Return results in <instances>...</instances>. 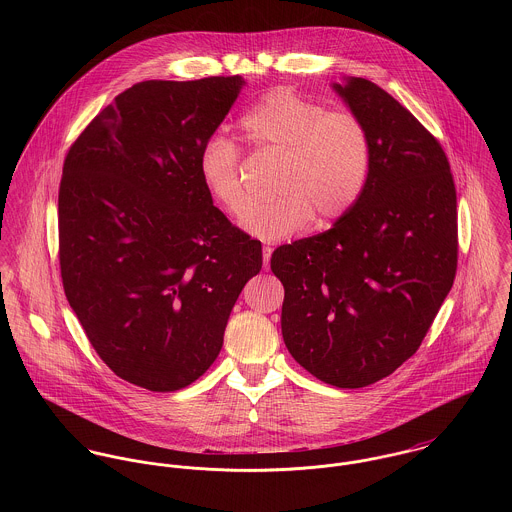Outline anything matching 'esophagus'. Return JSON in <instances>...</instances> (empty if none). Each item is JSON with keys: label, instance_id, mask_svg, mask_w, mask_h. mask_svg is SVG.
I'll return each instance as SVG.
<instances>
[{"label": "esophagus", "instance_id": "obj_1", "mask_svg": "<svg viewBox=\"0 0 512 512\" xmlns=\"http://www.w3.org/2000/svg\"><path fill=\"white\" fill-rule=\"evenodd\" d=\"M272 250H274L272 246H264V248H262V256H264V268H266V270L270 268V258H272Z\"/></svg>", "mask_w": 512, "mask_h": 512}]
</instances>
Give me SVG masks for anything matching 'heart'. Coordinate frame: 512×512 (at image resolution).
<instances>
[{
  "label": "heart",
  "instance_id": "b5f03b06",
  "mask_svg": "<svg viewBox=\"0 0 512 512\" xmlns=\"http://www.w3.org/2000/svg\"><path fill=\"white\" fill-rule=\"evenodd\" d=\"M240 130L256 149L284 155L278 199L254 207L244 228L262 240H284L315 217L331 224L359 203L372 167L365 122L347 110H327L290 88H274L240 118ZM242 151L224 134H211L197 155V171L220 207L242 217L248 193L240 179Z\"/></svg>",
  "mask_w": 512,
  "mask_h": 512
}]
</instances>
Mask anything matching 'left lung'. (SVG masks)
Masks as SVG:
<instances>
[{"label":"left lung","mask_w":512,"mask_h":512,"mask_svg":"<svg viewBox=\"0 0 512 512\" xmlns=\"http://www.w3.org/2000/svg\"><path fill=\"white\" fill-rule=\"evenodd\" d=\"M333 88L372 140L365 191L333 228L284 244L282 335L293 359L337 388H363L422 345L457 270V197L438 140L366 78Z\"/></svg>","instance_id":"left-lung-1"}]
</instances>
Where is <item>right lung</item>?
Segmentation results:
<instances>
[{"label":"right lung","instance_id":"1","mask_svg":"<svg viewBox=\"0 0 512 512\" xmlns=\"http://www.w3.org/2000/svg\"><path fill=\"white\" fill-rule=\"evenodd\" d=\"M244 80H146L74 140L59 187L65 295L108 368L173 392L215 363L262 244L222 215L197 155Z\"/></svg>","mask_w":512,"mask_h":512}]
</instances>
